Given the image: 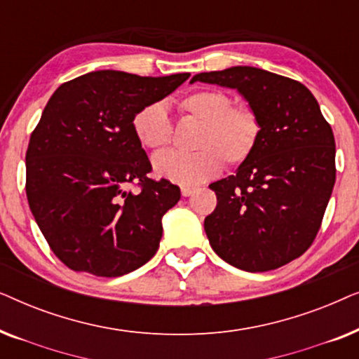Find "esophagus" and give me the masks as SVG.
<instances>
[{"label": "esophagus", "instance_id": "esophagus-1", "mask_svg": "<svg viewBox=\"0 0 359 359\" xmlns=\"http://www.w3.org/2000/svg\"><path fill=\"white\" fill-rule=\"evenodd\" d=\"M196 191L194 186H181V194L184 196V198H188V196H191Z\"/></svg>", "mask_w": 359, "mask_h": 359}]
</instances>
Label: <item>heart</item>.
Listing matches in <instances>:
<instances>
[{"label": "heart", "instance_id": "1", "mask_svg": "<svg viewBox=\"0 0 359 359\" xmlns=\"http://www.w3.org/2000/svg\"><path fill=\"white\" fill-rule=\"evenodd\" d=\"M180 109L201 122L193 154L168 150L154 156V170L161 178L183 186L204 183L227 165H238L252 154L259 134L257 112L248 104H233L229 93L199 90L183 97ZM137 139L150 150L170 144L171 127L163 102L142 107L132 121Z\"/></svg>", "mask_w": 359, "mask_h": 359}]
</instances>
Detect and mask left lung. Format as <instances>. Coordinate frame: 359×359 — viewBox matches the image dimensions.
I'll return each instance as SVG.
<instances>
[{
  "instance_id": "8db88e82",
  "label": "left lung",
  "mask_w": 359,
  "mask_h": 359,
  "mask_svg": "<svg viewBox=\"0 0 359 359\" xmlns=\"http://www.w3.org/2000/svg\"><path fill=\"white\" fill-rule=\"evenodd\" d=\"M237 90L259 134L235 175L209 186L217 205L204 220L210 247L248 273L287 264L311 247L335 184V139L302 83L255 67L199 73L191 83Z\"/></svg>"
}]
</instances>
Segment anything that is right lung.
I'll use <instances>...</instances> for the list:
<instances>
[{
	"instance_id": "right-lung-1",
	"label": "right lung",
	"mask_w": 359,
	"mask_h": 359,
	"mask_svg": "<svg viewBox=\"0 0 359 359\" xmlns=\"http://www.w3.org/2000/svg\"><path fill=\"white\" fill-rule=\"evenodd\" d=\"M188 78L90 72L48 100L29 140L26 193L52 252L73 271L122 276L158 250L161 217L181 193L147 176L151 165L132 121ZM134 182L139 194L126 189Z\"/></svg>"
}]
</instances>
